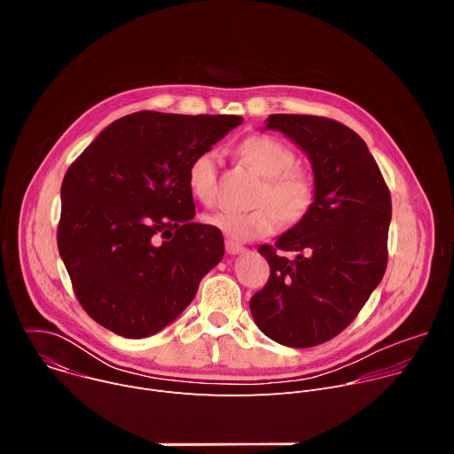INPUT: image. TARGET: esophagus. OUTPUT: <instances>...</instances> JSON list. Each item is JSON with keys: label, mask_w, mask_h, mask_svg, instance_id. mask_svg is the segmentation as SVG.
I'll list each match as a JSON object with an SVG mask.
<instances>
[{"label": "esophagus", "mask_w": 454, "mask_h": 454, "mask_svg": "<svg viewBox=\"0 0 454 454\" xmlns=\"http://www.w3.org/2000/svg\"><path fill=\"white\" fill-rule=\"evenodd\" d=\"M224 247H226V253L228 254H239V253H242L246 247L244 246H240V244H237V242H233V240H226L224 242Z\"/></svg>", "instance_id": "1"}]
</instances>
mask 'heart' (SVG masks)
Masks as SVG:
<instances>
[{"label": "heart", "instance_id": "1", "mask_svg": "<svg viewBox=\"0 0 454 454\" xmlns=\"http://www.w3.org/2000/svg\"><path fill=\"white\" fill-rule=\"evenodd\" d=\"M237 154L264 177L251 210H219L207 221L228 239L242 242L261 239L284 224L301 223L312 210L317 186L309 168L298 167L291 147L270 135H251L237 145ZM217 153L205 149L193 156L186 168V184L192 198L212 207L217 198Z\"/></svg>", "mask_w": 454, "mask_h": 454}]
</instances>
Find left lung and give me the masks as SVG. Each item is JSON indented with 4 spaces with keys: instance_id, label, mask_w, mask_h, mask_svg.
Instances as JSON below:
<instances>
[{
    "instance_id": "obj_1",
    "label": "left lung",
    "mask_w": 454,
    "mask_h": 454,
    "mask_svg": "<svg viewBox=\"0 0 454 454\" xmlns=\"http://www.w3.org/2000/svg\"><path fill=\"white\" fill-rule=\"evenodd\" d=\"M266 127L307 153L317 198L310 214L275 246L258 247L271 275L249 309L258 329L277 343L316 347L343 333L382 280L390 190L350 127L312 114H271ZM280 250L297 256L291 262Z\"/></svg>"
}]
</instances>
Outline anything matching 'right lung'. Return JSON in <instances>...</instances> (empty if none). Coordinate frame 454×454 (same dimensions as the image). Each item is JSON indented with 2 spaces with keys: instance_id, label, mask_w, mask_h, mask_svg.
I'll use <instances>...</instances> for the list:
<instances>
[{
  "instance_id": "add662e5",
  "label": "right lung",
  "mask_w": 454,
  "mask_h": 454,
  "mask_svg": "<svg viewBox=\"0 0 454 454\" xmlns=\"http://www.w3.org/2000/svg\"><path fill=\"white\" fill-rule=\"evenodd\" d=\"M242 121L235 114L138 111L114 120L60 186L57 246L82 309L123 338H147L193 300L224 254L196 215L190 160Z\"/></svg>"
}]
</instances>
